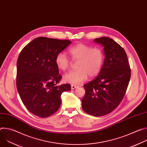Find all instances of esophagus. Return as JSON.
<instances>
[{
	"mask_svg": "<svg viewBox=\"0 0 147 147\" xmlns=\"http://www.w3.org/2000/svg\"><path fill=\"white\" fill-rule=\"evenodd\" d=\"M78 87L77 86H75V85H71V90H74L75 88H77Z\"/></svg>",
	"mask_w": 147,
	"mask_h": 147,
	"instance_id": "1",
	"label": "esophagus"
}]
</instances>
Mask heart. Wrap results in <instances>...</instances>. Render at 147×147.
I'll return each instance as SVG.
<instances>
[{"label": "heart", "mask_w": 147, "mask_h": 147, "mask_svg": "<svg viewBox=\"0 0 147 147\" xmlns=\"http://www.w3.org/2000/svg\"><path fill=\"white\" fill-rule=\"evenodd\" d=\"M70 56L74 61H77L74 71H70L64 76V81L73 85H78L90 77L96 76L101 70L104 60V53L99 47L80 43L69 49ZM57 68L65 71L70 67L71 62L63 52H59L56 56Z\"/></svg>", "instance_id": "b5f03b06"}]
</instances>
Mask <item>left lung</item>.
<instances>
[{"label": "left lung", "instance_id": "1", "mask_svg": "<svg viewBox=\"0 0 147 147\" xmlns=\"http://www.w3.org/2000/svg\"><path fill=\"white\" fill-rule=\"evenodd\" d=\"M94 41L102 45L105 58L98 76L84 85L82 108L89 115L101 116L119 106L129 86L131 69L126 53L116 42L108 37Z\"/></svg>", "mask_w": 147, "mask_h": 147}]
</instances>
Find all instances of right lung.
Listing matches in <instances>:
<instances>
[{"label":"right lung","mask_w":147,"mask_h":147,"mask_svg":"<svg viewBox=\"0 0 147 147\" xmlns=\"http://www.w3.org/2000/svg\"><path fill=\"white\" fill-rule=\"evenodd\" d=\"M71 43L69 40L38 37L21 51L17 62V88L23 103L32 114L42 118L56 112L61 95L71 90L69 84L58 86L55 58Z\"/></svg>","instance_id":"add662e5"}]
</instances>
